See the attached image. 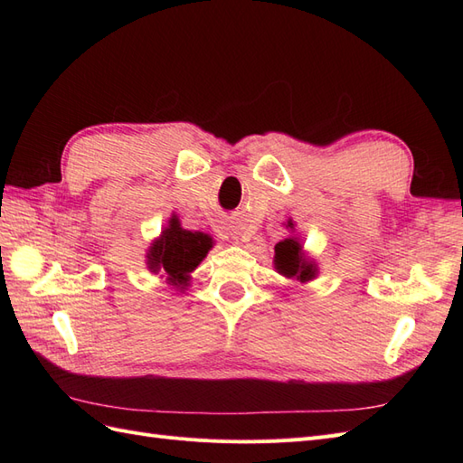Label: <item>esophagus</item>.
<instances>
[{
	"label": "esophagus",
	"instance_id": "esophagus-1",
	"mask_svg": "<svg viewBox=\"0 0 463 463\" xmlns=\"http://www.w3.org/2000/svg\"><path fill=\"white\" fill-rule=\"evenodd\" d=\"M230 235H232V237H235V240H240V235H241V233H240V230L232 228V230H230Z\"/></svg>",
	"mask_w": 463,
	"mask_h": 463
}]
</instances>
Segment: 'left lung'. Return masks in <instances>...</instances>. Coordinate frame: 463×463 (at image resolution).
<instances>
[{
	"label": "left lung",
	"mask_w": 463,
	"mask_h": 463,
	"mask_svg": "<svg viewBox=\"0 0 463 463\" xmlns=\"http://www.w3.org/2000/svg\"><path fill=\"white\" fill-rule=\"evenodd\" d=\"M286 230H289L291 235L276 243L274 269L284 278L298 279L301 284L313 282L318 276V264L315 262V259H309L305 255L301 237L296 233V223H293V220H288Z\"/></svg>",
	"instance_id": "1"
}]
</instances>
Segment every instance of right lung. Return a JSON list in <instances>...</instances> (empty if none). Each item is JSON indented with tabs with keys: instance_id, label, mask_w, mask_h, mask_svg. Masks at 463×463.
<instances>
[{
	"instance_id": "obj_1",
	"label": "right lung",
	"mask_w": 463,
	"mask_h": 463,
	"mask_svg": "<svg viewBox=\"0 0 463 463\" xmlns=\"http://www.w3.org/2000/svg\"><path fill=\"white\" fill-rule=\"evenodd\" d=\"M213 247V237L181 228L179 218L172 214L167 226L146 250V266L150 272L162 274L170 286L187 289L191 272L206 259Z\"/></svg>"
}]
</instances>
